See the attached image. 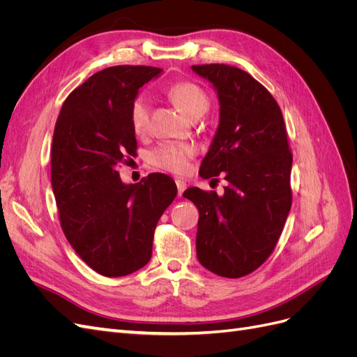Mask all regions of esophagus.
<instances>
[{
    "mask_svg": "<svg viewBox=\"0 0 357 357\" xmlns=\"http://www.w3.org/2000/svg\"><path fill=\"white\" fill-rule=\"evenodd\" d=\"M176 185H177V190H178V197L183 195V192L186 190V181L183 180H176Z\"/></svg>",
    "mask_w": 357,
    "mask_h": 357,
    "instance_id": "34e87169",
    "label": "esophagus"
}]
</instances>
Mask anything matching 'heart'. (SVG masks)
I'll list each match as a JSON object with an SVG mask.
<instances>
[{
    "label": "heart",
    "instance_id": "heart-1",
    "mask_svg": "<svg viewBox=\"0 0 357 357\" xmlns=\"http://www.w3.org/2000/svg\"><path fill=\"white\" fill-rule=\"evenodd\" d=\"M169 100L177 105V109L186 114L189 119L195 114H205L210 107L208 95L202 88L192 82H178L169 86L167 91ZM131 119L132 131L137 135L146 132L149 125V101L144 95H138L131 104ZM195 155V149L188 144H176V143H164L156 147L150 153L152 164L169 171L181 174L189 168V159Z\"/></svg>",
    "mask_w": 357,
    "mask_h": 357
}]
</instances>
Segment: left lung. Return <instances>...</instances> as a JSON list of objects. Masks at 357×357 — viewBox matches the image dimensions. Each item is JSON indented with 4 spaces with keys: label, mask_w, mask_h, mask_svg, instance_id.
I'll list each match as a JSON object with an SVG mask.
<instances>
[{
    "label": "left lung",
    "mask_w": 357,
    "mask_h": 357,
    "mask_svg": "<svg viewBox=\"0 0 357 357\" xmlns=\"http://www.w3.org/2000/svg\"><path fill=\"white\" fill-rule=\"evenodd\" d=\"M211 83L219 125L199 174L225 172L223 195L189 188L199 211L197 256L220 277L238 278L261 266L282 235L291 205V153L282 110L250 74L225 63L192 66Z\"/></svg>",
    "instance_id": "left-lung-1"
}]
</instances>
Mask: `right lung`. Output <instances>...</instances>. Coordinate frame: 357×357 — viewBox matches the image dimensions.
Masks as SVG:
<instances>
[{
    "instance_id": "1",
    "label": "right lung",
    "mask_w": 357,
    "mask_h": 357,
    "mask_svg": "<svg viewBox=\"0 0 357 357\" xmlns=\"http://www.w3.org/2000/svg\"><path fill=\"white\" fill-rule=\"evenodd\" d=\"M156 67H110L62 104L52 143V189L62 231L93 271L123 277L152 257L158 220L177 195L171 177L153 172L126 185L117 167L135 156L131 104Z\"/></svg>"
}]
</instances>
